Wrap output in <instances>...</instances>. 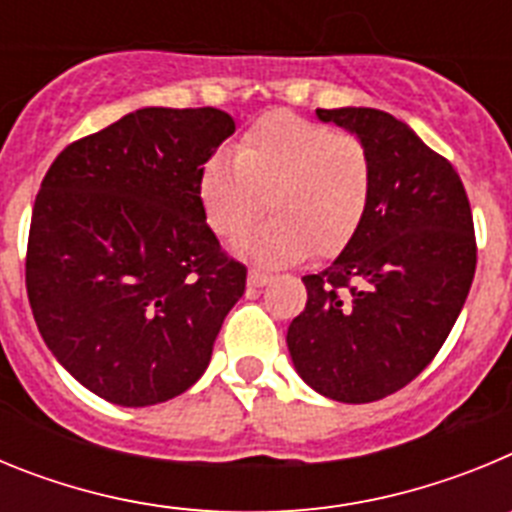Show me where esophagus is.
Segmentation results:
<instances>
[{
	"label": "esophagus",
	"instance_id": "34e87169",
	"mask_svg": "<svg viewBox=\"0 0 512 512\" xmlns=\"http://www.w3.org/2000/svg\"><path fill=\"white\" fill-rule=\"evenodd\" d=\"M269 282H271L269 271H261V269L248 271V284H251V287H264V284Z\"/></svg>",
	"mask_w": 512,
	"mask_h": 512
}]
</instances>
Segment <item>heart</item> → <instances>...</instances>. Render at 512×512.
<instances>
[{"label":"heart","instance_id":"1","mask_svg":"<svg viewBox=\"0 0 512 512\" xmlns=\"http://www.w3.org/2000/svg\"><path fill=\"white\" fill-rule=\"evenodd\" d=\"M372 156L351 133L271 112L241 135L235 158L217 153L200 176L207 223L225 241L241 238L274 212L243 243L259 261L284 264L307 251L338 256L354 241L372 200Z\"/></svg>","mask_w":512,"mask_h":512}]
</instances>
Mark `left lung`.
<instances>
[{
    "mask_svg": "<svg viewBox=\"0 0 512 512\" xmlns=\"http://www.w3.org/2000/svg\"><path fill=\"white\" fill-rule=\"evenodd\" d=\"M372 156V200L354 241L302 277L287 330L295 369L338 402H374L413 382L449 338L477 269L469 197L449 158L372 107L318 110Z\"/></svg>",
    "mask_w": 512,
    "mask_h": 512,
    "instance_id": "obj_1",
    "label": "left lung"
}]
</instances>
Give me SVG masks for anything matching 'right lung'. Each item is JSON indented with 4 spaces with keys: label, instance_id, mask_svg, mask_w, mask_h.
<instances>
[{
    "label": "right lung",
    "instance_id": "add662e5",
    "mask_svg": "<svg viewBox=\"0 0 512 512\" xmlns=\"http://www.w3.org/2000/svg\"><path fill=\"white\" fill-rule=\"evenodd\" d=\"M233 133L215 107H146L69 143L40 184L27 300L45 346L107 402L187 392L246 292L200 202L202 169Z\"/></svg>",
    "mask_w": 512,
    "mask_h": 512
}]
</instances>
